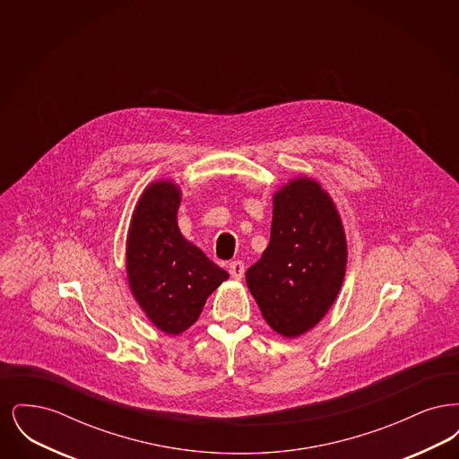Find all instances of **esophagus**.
I'll list each match as a JSON object with an SVG mask.
<instances>
[{"label": "esophagus", "mask_w": 459, "mask_h": 459, "mask_svg": "<svg viewBox=\"0 0 459 459\" xmlns=\"http://www.w3.org/2000/svg\"><path fill=\"white\" fill-rule=\"evenodd\" d=\"M229 272H230V275H232L236 281H240V279L244 277V263L240 262V260L230 263V264H229Z\"/></svg>", "instance_id": "1"}]
</instances>
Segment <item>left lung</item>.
<instances>
[{
  "label": "left lung",
  "mask_w": 459,
  "mask_h": 459,
  "mask_svg": "<svg viewBox=\"0 0 459 459\" xmlns=\"http://www.w3.org/2000/svg\"><path fill=\"white\" fill-rule=\"evenodd\" d=\"M348 244L335 204L318 182L289 180L273 196L270 242L246 282L264 322L284 337L315 327L346 273Z\"/></svg>",
  "instance_id": "8db88e82"
}]
</instances>
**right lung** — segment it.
Returning <instances> with one entry per match:
<instances>
[{
    "instance_id": "right-lung-1",
    "label": "right lung",
    "mask_w": 459,
    "mask_h": 459,
    "mask_svg": "<svg viewBox=\"0 0 459 459\" xmlns=\"http://www.w3.org/2000/svg\"><path fill=\"white\" fill-rule=\"evenodd\" d=\"M180 189L156 180L139 197L127 236V277L135 301L156 327L178 335L191 327L208 296L229 279L184 239L177 225Z\"/></svg>"
}]
</instances>
